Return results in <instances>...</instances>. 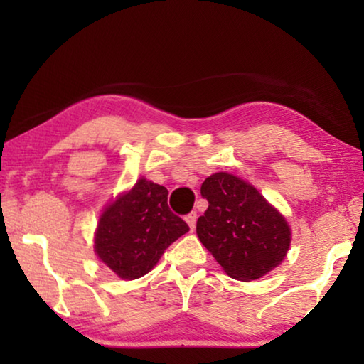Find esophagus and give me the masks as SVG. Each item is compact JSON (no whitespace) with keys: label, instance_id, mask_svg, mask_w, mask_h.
<instances>
[{"label":"esophagus","instance_id":"esophagus-1","mask_svg":"<svg viewBox=\"0 0 364 364\" xmlns=\"http://www.w3.org/2000/svg\"><path fill=\"white\" fill-rule=\"evenodd\" d=\"M196 221H197V213L196 212H191V213L186 215V223L189 225L191 231H193L196 228Z\"/></svg>","mask_w":364,"mask_h":364}]
</instances>
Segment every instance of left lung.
I'll return each mask as SVG.
<instances>
[{"label":"left lung","mask_w":364,"mask_h":364,"mask_svg":"<svg viewBox=\"0 0 364 364\" xmlns=\"http://www.w3.org/2000/svg\"><path fill=\"white\" fill-rule=\"evenodd\" d=\"M200 194L208 208L197 220V236L231 278L258 279L284 260L287 221L252 184L220 171L202 183Z\"/></svg>","instance_id":"obj_1"}]
</instances>
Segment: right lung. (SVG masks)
<instances>
[{"mask_svg":"<svg viewBox=\"0 0 364 364\" xmlns=\"http://www.w3.org/2000/svg\"><path fill=\"white\" fill-rule=\"evenodd\" d=\"M167 199V188L141 178L102 212L95 250L117 276L138 279L149 273L165 249L189 231Z\"/></svg>","mask_w":364,"mask_h":364,"instance_id":"1","label":"right lung"}]
</instances>
